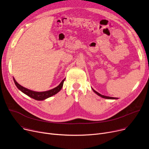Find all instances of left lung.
<instances>
[{
    "label": "left lung",
    "instance_id": "left-lung-1",
    "mask_svg": "<svg viewBox=\"0 0 149 149\" xmlns=\"http://www.w3.org/2000/svg\"><path fill=\"white\" fill-rule=\"evenodd\" d=\"M92 89L93 91L96 94H97L98 96H101V97H103V98L108 99V100H117V99H118V98H117V97H110V96H107L102 95L100 94V93H98V92H97L96 91H95L93 88H92Z\"/></svg>",
    "mask_w": 149,
    "mask_h": 149
}]
</instances>
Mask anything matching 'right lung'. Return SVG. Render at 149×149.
<instances>
[{
    "instance_id": "obj_1",
    "label": "right lung",
    "mask_w": 149,
    "mask_h": 149,
    "mask_svg": "<svg viewBox=\"0 0 149 149\" xmlns=\"http://www.w3.org/2000/svg\"><path fill=\"white\" fill-rule=\"evenodd\" d=\"M13 79H14V81L15 83V86L19 91H22L23 93H24L28 96L31 97L37 101L45 100L46 99L57 94L62 89L63 85V82L65 80V78L63 79V80L62 81V82L60 83V84L57 86L56 87L52 89V90L45 91V92H35V91L29 90V89L23 87L15 81L14 78H13Z\"/></svg>"
}]
</instances>
